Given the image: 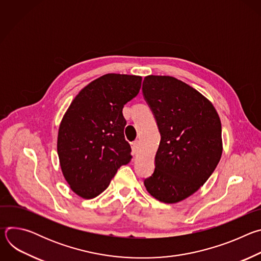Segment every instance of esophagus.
Listing matches in <instances>:
<instances>
[{
	"label": "esophagus",
	"instance_id": "34e87169",
	"mask_svg": "<svg viewBox=\"0 0 261 261\" xmlns=\"http://www.w3.org/2000/svg\"><path fill=\"white\" fill-rule=\"evenodd\" d=\"M139 151V141L135 140L134 142H132V152L134 155H136Z\"/></svg>",
	"mask_w": 261,
	"mask_h": 261
}]
</instances>
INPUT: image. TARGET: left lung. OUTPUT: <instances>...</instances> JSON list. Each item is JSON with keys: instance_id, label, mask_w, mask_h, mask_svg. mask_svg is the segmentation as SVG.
Masks as SVG:
<instances>
[{"instance_id": "left-lung-1", "label": "left lung", "mask_w": 261, "mask_h": 261, "mask_svg": "<svg viewBox=\"0 0 261 261\" xmlns=\"http://www.w3.org/2000/svg\"><path fill=\"white\" fill-rule=\"evenodd\" d=\"M142 92L161 135L155 170L144 186L157 200L176 203L194 194L217 167L221 121L206 97L175 77L145 76Z\"/></svg>"}]
</instances>
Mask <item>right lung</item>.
<instances>
[{
	"mask_svg": "<svg viewBox=\"0 0 261 261\" xmlns=\"http://www.w3.org/2000/svg\"><path fill=\"white\" fill-rule=\"evenodd\" d=\"M141 76L108 73L86 86L60 123L57 150L70 189L85 199L101 194L118 169L131 161L124 136V105L141 87Z\"/></svg>",
	"mask_w": 261,
	"mask_h": 261,
	"instance_id": "1",
	"label": "right lung"
}]
</instances>
